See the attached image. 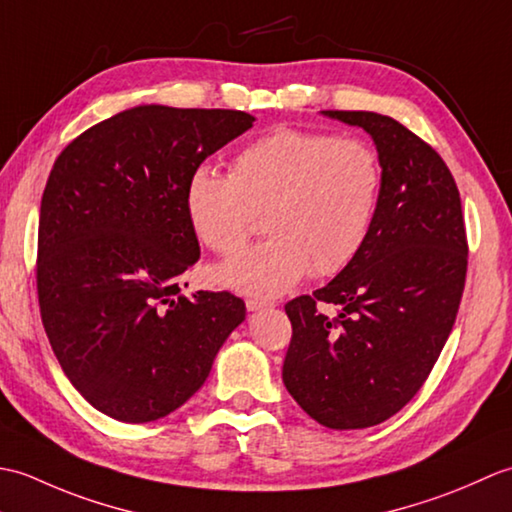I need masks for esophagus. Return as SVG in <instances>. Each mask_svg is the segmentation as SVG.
<instances>
[{
    "label": "esophagus",
    "mask_w": 512,
    "mask_h": 512,
    "mask_svg": "<svg viewBox=\"0 0 512 512\" xmlns=\"http://www.w3.org/2000/svg\"><path fill=\"white\" fill-rule=\"evenodd\" d=\"M270 306H273V303L262 301V299H248L246 301V310L248 312H257V310H264V308H270Z\"/></svg>",
    "instance_id": "1"
}]
</instances>
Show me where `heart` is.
Instances as JSON below:
<instances>
[{"label": "heart", "instance_id": "obj_1", "mask_svg": "<svg viewBox=\"0 0 512 512\" xmlns=\"http://www.w3.org/2000/svg\"><path fill=\"white\" fill-rule=\"evenodd\" d=\"M383 167L361 138L277 127L237 151L231 173L189 171L184 213L195 237L233 255L262 213L268 239L215 268L224 288L279 297L308 275L339 273L367 242L376 220Z\"/></svg>", "mask_w": 512, "mask_h": 512}]
</instances>
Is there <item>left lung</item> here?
Returning a JSON list of instances; mask_svg holds the SVG:
<instances>
[{"mask_svg": "<svg viewBox=\"0 0 512 512\" xmlns=\"http://www.w3.org/2000/svg\"><path fill=\"white\" fill-rule=\"evenodd\" d=\"M372 136L383 167L376 220L328 286L286 303L284 385L328 429H365L418 394L453 330L466 279L460 191L405 125L376 112H321ZM337 306L334 318L316 310Z\"/></svg>", "mask_w": 512, "mask_h": 512, "instance_id": "left-lung-1", "label": "left lung"}]
</instances>
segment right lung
Segmentation results:
<instances>
[{
	"instance_id": "add662e5",
	"label": "right lung",
	"mask_w": 512,
	"mask_h": 512,
	"mask_svg": "<svg viewBox=\"0 0 512 512\" xmlns=\"http://www.w3.org/2000/svg\"><path fill=\"white\" fill-rule=\"evenodd\" d=\"M237 110L138 105L54 160L41 198L37 292L52 352L105 416H169L246 319L231 292L180 295L200 244L184 213L189 171L253 127Z\"/></svg>"
}]
</instances>
